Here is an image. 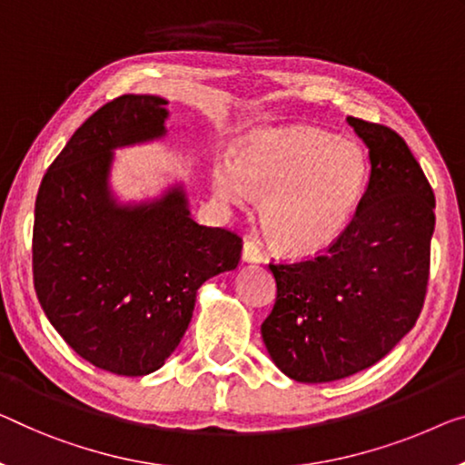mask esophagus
<instances>
[{
	"label": "esophagus",
	"mask_w": 465,
	"mask_h": 465,
	"mask_svg": "<svg viewBox=\"0 0 465 465\" xmlns=\"http://www.w3.org/2000/svg\"><path fill=\"white\" fill-rule=\"evenodd\" d=\"M242 259L246 262H262L265 261V254H262L261 246L256 244L252 240H246L244 242V251H242Z\"/></svg>",
	"instance_id": "obj_1"
}]
</instances>
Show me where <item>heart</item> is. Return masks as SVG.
<instances>
[{
  "instance_id": "b5f03b06",
  "label": "heart",
  "mask_w": 465,
  "mask_h": 465,
  "mask_svg": "<svg viewBox=\"0 0 465 465\" xmlns=\"http://www.w3.org/2000/svg\"><path fill=\"white\" fill-rule=\"evenodd\" d=\"M367 179L361 145L311 127L259 131L240 143L233 164L221 161L213 169L223 203L262 198V233L290 254L325 251L351 223Z\"/></svg>"
}]
</instances>
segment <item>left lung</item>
Listing matches in <instances>:
<instances>
[{"label": "left lung", "instance_id": "left-lung-1", "mask_svg": "<svg viewBox=\"0 0 465 465\" xmlns=\"http://www.w3.org/2000/svg\"><path fill=\"white\" fill-rule=\"evenodd\" d=\"M346 121L371 163L351 223L313 259L269 262L277 296L262 342L296 382H334L378 363L418 322L430 275L434 192L424 171L397 131Z\"/></svg>", "mask_w": 465, "mask_h": 465}]
</instances>
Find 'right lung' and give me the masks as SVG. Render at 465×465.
Listing matches in <instances>:
<instances>
[{
	"mask_svg": "<svg viewBox=\"0 0 465 465\" xmlns=\"http://www.w3.org/2000/svg\"><path fill=\"white\" fill-rule=\"evenodd\" d=\"M166 100L127 94L74 131L35 203L33 282L64 342L100 370L145 376L188 330L196 292L238 267L242 238L198 225L175 185L163 198L119 204L113 152L166 134Z\"/></svg>",
	"mask_w": 465,
	"mask_h": 465,
	"instance_id": "obj_1",
	"label": "right lung"
}]
</instances>
